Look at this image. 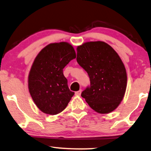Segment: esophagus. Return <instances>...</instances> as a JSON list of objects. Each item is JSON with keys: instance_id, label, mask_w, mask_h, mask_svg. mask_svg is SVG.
I'll return each mask as SVG.
<instances>
[{"instance_id": "1", "label": "esophagus", "mask_w": 151, "mask_h": 151, "mask_svg": "<svg viewBox=\"0 0 151 151\" xmlns=\"http://www.w3.org/2000/svg\"><path fill=\"white\" fill-rule=\"evenodd\" d=\"M81 92H82V90H79V91L75 92V95H77V96H80V95H81Z\"/></svg>"}]
</instances>
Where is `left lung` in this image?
<instances>
[{
    "label": "left lung",
    "mask_w": 151,
    "mask_h": 151,
    "mask_svg": "<svg viewBox=\"0 0 151 151\" xmlns=\"http://www.w3.org/2000/svg\"><path fill=\"white\" fill-rule=\"evenodd\" d=\"M77 51V63L87 72L90 81L81 96L98 113L112 112L123 100L127 86L121 58L104 41L86 42L78 46Z\"/></svg>",
    "instance_id": "obj_1"
}]
</instances>
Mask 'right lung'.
I'll return each mask as SVG.
<instances>
[{"mask_svg":"<svg viewBox=\"0 0 151 151\" xmlns=\"http://www.w3.org/2000/svg\"><path fill=\"white\" fill-rule=\"evenodd\" d=\"M75 58L74 47L67 42L50 43L36 57L28 76V88L36 106L44 113H60L74 94L68 88L63 69Z\"/></svg>","mask_w":151,"mask_h":151,"instance_id":"right-lung-1","label":"right lung"}]
</instances>
